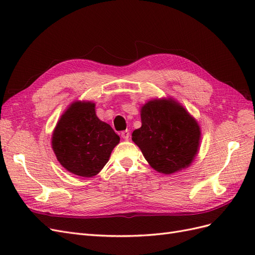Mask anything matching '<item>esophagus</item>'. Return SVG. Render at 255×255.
I'll return each mask as SVG.
<instances>
[{"label":"esophagus","instance_id":"1","mask_svg":"<svg viewBox=\"0 0 255 255\" xmlns=\"http://www.w3.org/2000/svg\"><path fill=\"white\" fill-rule=\"evenodd\" d=\"M129 135H130V133H129L128 129H126V130H123V132H121V137H122L125 140H128V139Z\"/></svg>","mask_w":255,"mask_h":255}]
</instances>
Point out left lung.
Wrapping results in <instances>:
<instances>
[{"label": "left lung", "mask_w": 255, "mask_h": 255, "mask_svg": "<svg viewBox=\"0 0 255 255\" xmlns=\"http://www.w3.org/2000/svg\"><path fill=\"white\" fill-rule=\"evenodd\" d=\"M141 127L132 140L149 165L159 173L172 174L191 165L201 141L198 121L172 98L152 99L140 109Z\"/></svg>", "instance_id": "8db88e82"}]
</instances>
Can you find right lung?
Listing matches in <instances>:
<instances>
[{
	"instance_id": "right-lung-1",
	"label": "right lung",
	"mask_w": 255,
	"mask_h": 255,
	"mask_svg": "<svg viewBox=\"0 0 255 255\" xmlns=\"http://www.w3.org/2000/svg\"><path fill=\"white\" fill-rule=\"evenodd\" d=\"M119 141L112 127L98 118L91 101L72 102L52 134V149L60 165L83 177L101 171Z\"/></svg>"
}]
</instances>
